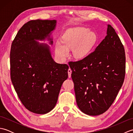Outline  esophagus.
Returning a JSON list of instances; mask_svg holds the SVG:
<instances>
[{
  "label": "esophagus",
  "mask_w": 133,
  "mask_h": 133,
  "mask_svg": "<svg viewBox=\"0 0 133 133\" xmlns=\"http://www.w3.org/2000/svg\"><path fill=\"white\" fill-rule=\"evenodd\" d=\"M71 73H72V71H71V69H69V70H68V74H69V78H70L71 77Z\"/></svg>",
  "instance_id": "34e87169"
}]
</instances>
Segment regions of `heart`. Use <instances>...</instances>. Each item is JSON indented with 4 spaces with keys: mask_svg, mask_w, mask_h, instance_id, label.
Wrapping results in <instances>:
<instances>
[{
    "mask_svg": "<svg viewBox=\"0 0 133 133\" xmlns=\"http://www.w3.org/2000/svg\"><path fill=\"white\" fill-rule=\"evenodd\" d=\"M62 44L57 42L56 52L62 59L69 55V49H73V54L77 58H83L95 43L97 35L85 27H78L67 30L62 37Z\"/></svg>",
    "mask_w": 133,
    "mask_h": 133,
    "instance_id": "b5f03b06",
    "label": "heart"
}]
</instances>
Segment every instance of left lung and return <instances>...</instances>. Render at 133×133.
Listing matches in <instances>:
<instances>
[{
  "instance_id": "left-lung-1",
  "label": "left lung",
  "mask_w": 133,
  "mask_h": 133,
  "mask_svg": "<svg viewBox=\"0 0 133 133\" xmlns=\"http://www.w3.org/2000/svg\"><path fill=\"white\" fill-rule=\"evenodd\" d=\"M107 26V35L94 51L69 63L77 105L84 114L92 116L109 109L125 77V49L114 28Z\"/></svg>"
}]
</instances>
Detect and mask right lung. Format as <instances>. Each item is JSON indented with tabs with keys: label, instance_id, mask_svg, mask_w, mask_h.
<instances>
[{
	"label": "right lung",
	"instance_id": "1",
	"mask_svg": "<svg viewBox=\"0 0 133 133\" xmlns=\"http://www.w3.org/2000/svg\"><path fill=\"white\" fill-rule=\"evenodd\" d=\"M56 23L55 20L28 22L11 44V81L22 104L35 114H46L54 109L62 83L68 78V65L56 63L49 47L35 41L49 36Z\"/></svg>",
	"mask_w": 133,
	"mask_h": 133
}]
</instances>
